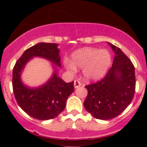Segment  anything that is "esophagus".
Segmentation results:
<instances>
[{
  "label": "esophagus",
  "mask_w": 147,
  "mask_h": 147,
  "mask_svg": "<svg viewBox=\"0 0 147 147\" xmlns=\"http://www.w3.org/2000/svg\"><path fill=\"white\" fill-rule=\"evenodd\" d=\"M80 85L81 82H80L79 80H75V82H74V87H75V88H78V87H80Z\"/></svg>",
  "instance_id": "34e87169"
}]
</instances>
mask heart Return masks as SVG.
Returning <instances> with one entry per match:
<instances>
[{
    "label": "heart",
    "instance_id": "b5f03b06",
    "mask_svg": "<svg viewBox=\"0 0 147 147\" xmlns=\"http://www.w3.org/2000/svg\"><path fill=\"white\" fill-rule=\"evenodd\" d=\"M72 60L65 59V67L72 72L77 68H82L84 78L89 81L101 79L107 73L112 63V57L107 50H99L92 47H84L74 52Z\"/></svg>",
    "mask_w": 147,
    "mask_h": 147
}]
</instances>
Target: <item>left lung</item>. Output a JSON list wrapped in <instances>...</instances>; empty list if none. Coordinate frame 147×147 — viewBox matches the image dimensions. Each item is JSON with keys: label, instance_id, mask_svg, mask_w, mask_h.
I'll return each mask as SVG.
<instances>
[{"label": "left lung", "instance_id": "8db88e82", "mask_svg": "<svg viewBox=\"0 0 147 147\" xmlns=\"http://www.w3.org/2000/svg\"><path fill=\"white\" fill-rule=\"evenodd\" d=\"M115 56L106 76L94 84L85 86L87 96L86 110L94 118L108 120L121 114L129 106L135 92V71L131 60L119 47L108 42Z\"/></svg>", "mask_w": 147, "mask_h": 147}]
</instances>
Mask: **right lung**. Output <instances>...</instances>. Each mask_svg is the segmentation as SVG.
I'll return each mask as SVG.
<instances>
[{"mask_svg": "<svg viewBox=\"0 0 147 147\" xmlns=\"http://www.w3.org/2000/svg\"><path fill=\"white\" fill-rule=\"evenodd\" d=\"M56 43L40 42L27 49L18 59L13 70V89L20 107L32 117L47 120L56 117L65 109L68 97L74 92V82H65L58 76L60 50ZM46 59L54 64L53 75L45 84L30 88L23 84L21 74L33 57Z\"/></svg>", "mask_w": 147, "mask_h": 147, "instance_id": "obj_1", "label": "right lung"}]
</instances>
